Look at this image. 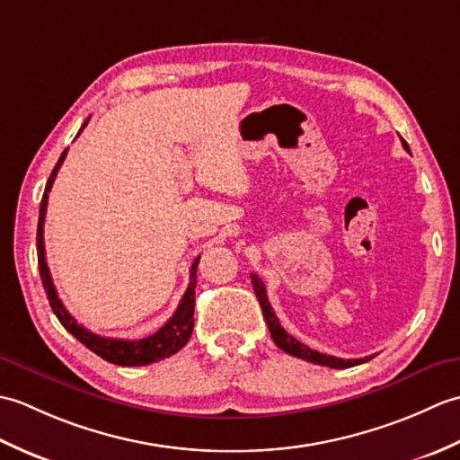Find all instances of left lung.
Masks as SVG:
<instances>
[{"instance_id":"1","label":"left lung","mask_w":460,"mask_h":460,"mask_svg":"<svg viewBox=\"0 0 460 460\" xmlns=\"http://www.w3.org/2000/svg\"><path fill=\"white\" fill-rule=\"evenodd\" d=\"M403 142V148L409 152V146L407 142L402 138ZM251 282H252V288H255V295H257V300L261 305V310H262V316H265V322L269 326V332H270V338L275 340V344L282 349L287 351V354L295 356V358H300V359H306V361H312V364H318V366H326V367H334V369H344V367H354V366H359L364 364V361H369V358H364V359H341V358H336V356H328V354H320V351L316 349H310L308 346L300 344V341L290 336L288 332L280 326V322L275 314V310H272L270 302L267 298V288L265 285H262V280L257 277V275H251Z\"/></svg>"}]
</instances>
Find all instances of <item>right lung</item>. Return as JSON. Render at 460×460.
Here are the masks:
<instances>
[{"label":"right lung","mask_w":460,"mask_h":460,"mask_svg":"<svg viewBox=\"0 0 460 460\" xmlns=\"http://www.w3.org/2000/svg\"><path fill=\"white\" fill-rule=\"evenodd\" d=\"M91 119H86L83 128L89 124ZM79 130V134L83 132ZM76 134V136H79ZM66 158V150L61 154V158L55 164V168L49 175L47 185H45V193L41 199V208H39V223H37V261H39V272H41V282L43 288L47 292L49 305H51L55 316L58 322L65 326L66 332L94 351L96 356H101L102 359L111 361V364L116 366H148L154 364V361H160L164 358L173 356L175 351H180L188 340L191 338L193 332V306H195V287H198V265H199V257L193 261V265L190 269V285L185 295L181 296L178 308H175L173 316L165 322V324L154 332L152 336L142 338V340H119V338H104L94 334V332L86 330L83 324H79L68 310L63 306L61 298H58L51 272H49L47 267V259H45V241H43V223H45V213H47V201H49V191L53 188V181L57 178V172L61 168L63 162Z\"/></svg>","instance_id":"add662e5"}]
</instances>
